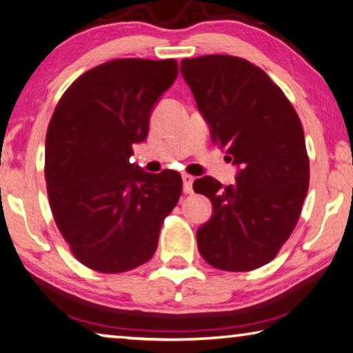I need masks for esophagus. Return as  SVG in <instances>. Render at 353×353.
Wrapping results in <instances>:
<instances>
[{
  "mask_svg": "<svg viewBox=\"0 0 353 353\" xmlns=\"http://www.w3.org/2000/svg\"><path fill=\"white\" fill-rule=\"evenodd\" d=\"M182 181H183V193L192 194L193 193V181H194V177L190 176V174H183L182 176Z\"/></svg>",
  "mask_w": 353,
  "mask_h": 353,
  "instance_id": "obj_1",
  "label": "esophagus"
}]
</instances>
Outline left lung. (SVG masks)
I'll list each match as a JSON object with an SVG mask.
<instances>
[{
	"instance_id": "left-lung-1",
	"label": "left lung",
	"mask_w": 353,
	"mask_h": 353,
	"mask_svg": "<svg viewBox=\"0 0 353 353\" xmlns=\"http://www.w3.org/2000/svg\"><path fill=\"white\" fill-rule=\"evenodd\" d=\"M181 72L212 141L240 166L236 183L205 176L193 182L214 215L196 232L207 264L250 272L275 259L297 225L310 187L300 117L261 67L229 54L182 59Z\"/></svg>"
}]
</instances>
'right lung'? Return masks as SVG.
Wrapping results in <instances>:
<instances>
[{
  "mask_svg": "<svg viewBox=\"0 0 353 353\" xmlns=\"http://www.w3.org/2000/svg\"><path fill=\"white\" fill-rule=\"evenodd\" d=\"M177 72L176 59L108 61L78 77L50 119V209L72 253L92 270L122 273L148 262L181 198L177 171L150 174L128 161Z\"/></svg>",
  "mask_w": 353,
  "mask_h": 353,
  "instance_id": "add662e5",
  "label": "right lung"
}]
</instances>
